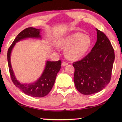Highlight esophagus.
I'll return each mask as SVG.
<instances>
[{"label":"esophagus","mask_w":122,"mask_h":122,"mask_svg":"<svg viewBox=\"0 0 122 122\" xmlns=\"http://www.w3.org/2000/svg\"><path fill=\"white\" fill-rule=\"evenodd\" d=\"M68 65V63L67 62H62V66H67Z\"/></svg>","instance_id":"34e87169"}]
</instances>
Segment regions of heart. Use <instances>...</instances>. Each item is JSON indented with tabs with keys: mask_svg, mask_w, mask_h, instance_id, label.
Returning <instances> with one entry per match:
<instances>
[{
	"mask_svg": "<svg viewBox=\"0 0 122 122\" xmlns=\"http://www.w3.org/2000/svg\"><path fill=\"white\" fill-rule=\"evenodd\" d=\"M65 48V54L71 60H77L85 56L92 46V40L88 36L77 32L65 37L60 42Z\"/></svg>",
	"mask_w": 122,
	"mask_h": 122,
	"instance_id": "b5f03b06",
	"label": "heart"
}]
</instances>
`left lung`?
Listing matches in <instances>:
<instances>
[{
	"mask_svg": "<svg viewBox=\"0 0 122 122\" xmlns=\"http://www.w3.org/2000/svg\"><path fill=\"white\" fill-rule=\"evenodd\" d=\"M96 30L97 41L90 52L73 63L75 86L78 92L86 95L97 93L110 82L115 60L110 40L104 33Z\"/></svg>",
	"mask_w": 122,
	"mask_h": 122,
	"instance_id": "left-lung-1",
	"label": "left lung"
}]
</instances>
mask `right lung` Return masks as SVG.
I'll list each match as a JSON object with an SVG mask.
<instances>
[{"mask_svg": "<svg viewBox=\"0 0 122 122\" xmlns=\"http://www.w3.org/2000/svg\"><path fill=\"white\" fill-rule=\"evenodd\" d=\"M41 29L28 27L18 35L7 51V61L11 80L14 85L27 95L35 97H42L51 92L54 84L57 74L61 68V60L47 61L42 75L37 81L32 83H21L16 80L11 63V54L12 49L18 41L26 38H41Z\"/></svg>", "mask_w": 122, "mask_h": 122, "instance_id": "1", "label": "right lung"}]
</instances>
